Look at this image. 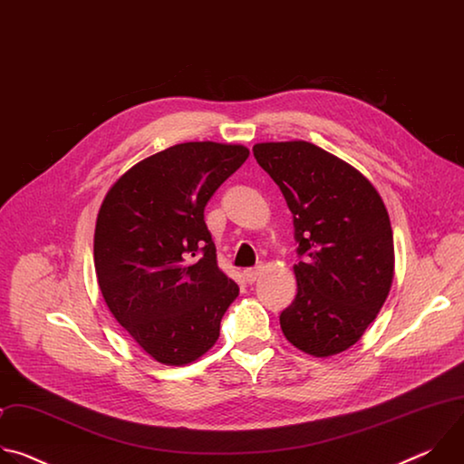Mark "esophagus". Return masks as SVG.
<instances>
[{
	"label": "esophagus",
	"instance_id": "34e87169",
	"mask_svg": "<svg viewBox=\"0 0 464 464\" xmlns=\"http://www.w3.org/2000/svg\"><path fill=\"white\" fill-rule=\"evenodd\" d=\"M258 276H260V270H246V272H244V279H246L249 285H253V283L258 279Z\"/></svg>",
	"mask_w": 464,
	"mask_h": 464
}]
</instances>
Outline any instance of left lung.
Masks as SVG:
<instances>
[{
	"mask_svg": "<svg viewBox=\"0 0 464 464\" xmlns=\"http://www.w3.org/2000/svg\"><path fill=\"white\" fill-rule=\"evenodd\" d=\"M256 163L294 215L297 295L281 312L286 340L315 358L353 347L385 303L394 272L392 229L371 181L306 141L256 143Z\"/></svg>",
	"mask_w": 464,
	"mask_h": 464,
	"instance_id": "left-lung-1",
	"label": "left lung"
}]
</instances>
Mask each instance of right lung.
<instances>
[{
  "instance_id": "right-lung-1",
  "label": "right lung",
  "mask_w": 464,
  "mask_h": 464,
  "mask_svg": "<svg viewBox=\"0 0 464 464\" xmlns=\"http://www.w3.org/2000/svg\"><path fill=\"white\" fill-rule=\"evenodd\" d=\"M247 156L242 145H174L126 170L104 196L93 238L99 288L121 326L160 363L204 356L238 295L218 268L204 209Z\"/></svg>"
}]
</instances>
